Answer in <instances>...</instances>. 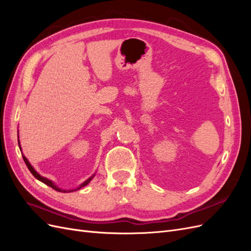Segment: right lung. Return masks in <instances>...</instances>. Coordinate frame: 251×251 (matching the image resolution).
<instances>
[{
    "instance_id": "1",
    "label": "right lung",
    "mask_w": 251,
    "mask_h": 251,
    "mask_svg": "<svg viewBox=\"0 0 251 251\" xmlns=\"http://www.w3.org/2000/svg\"><path fill=\"white\" fill-rule=\"evenodd\" d=\"M19 147H20V141H19ZM23 159H24V161H25V163H26V165H27V168H28V170L31 172V174L33 175V176L37 179V180H40V181H42L43 183H45V184H47L48 186H50V187H52L53 189H55V191H57V192H64V193H67V192H74V191H77V189H79V188H81L82 186H85V185H87L89 182L92 180V178L94 177H91V178H89L87 181H85L83 182V183L79 186V187H77V188H75V189H70V191H63V189H60V188H58L57 186H55L54 184H53V182L52 181H50L49 179H47V178H44V177H42L40 174H37L36 172H35V170L32 168L31 166V164H30L29 162H28V160H27V158L23 155Z\"/></svg>"
}]
</instances>
